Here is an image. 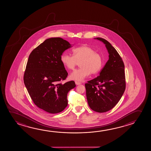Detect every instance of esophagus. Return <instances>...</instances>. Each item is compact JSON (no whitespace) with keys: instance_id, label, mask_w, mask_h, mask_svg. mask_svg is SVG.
Wrapping results in <instances>:
<instances>
[{"instance_id":"obj_1","label":"esophagus","mask_w":151,"mask_h":151,"mask_svg":"<svg viewBox=\"0 0 151 151\" xmlns=\"http://www.w3.org/2000/svg\"><path fill=\"white\" fill-rule=\"evenodd\" d=\"M75 83H76V84H77V85H80V84H81V82H80L79 81H75Z\"/></svg>"}]
</instances>
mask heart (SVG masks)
<instances>
[{
  "mask_svg": "<svg viewBox=\"0 0 151 151\" xmlns=\"http://www.w3.org/2000/svg\"><path fill=\"white\" fill-rule=\"evenodd\" d=\"M73 56L67 53H62L60 61L69 70H73L79 63L80 68L70 74V79L81 81L90 74L98 73L103 66V58L93 48L88 45H82L72 50Z\"/></svg>",
  "mask_w": 151,
  "mask_h": 151,
  "instance_id": "heart-1",
  "label": "heart"
}]
</instances>
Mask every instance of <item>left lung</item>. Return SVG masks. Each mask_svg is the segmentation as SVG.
<instances>
[{
  "label": "left lung",
  "instance_id": "left-lung-1",
  "mask_svg": "<svg viewBox=\"0 0 151 151\" xmlns=\"http://www.w3.org/2000/svg\"><path fill=\"white\" fill-rule=\"evenodd\" d=\"M94 39L105 45L109 59L98 77L85 84L86 98L92 110L106 112L115 106L124 92V65L117 51L109 41L99 37Z\"/></svg>",
  "mask_w": 151,
  "mask_h": 151
}]
</instances>
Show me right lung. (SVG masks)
<instances>
[{"instance_id":"obj_1","label":"right lung","mask_w":151,"mask_h":151,"mask_svg":"<svg viewBox=\"0 0 151 151\" xmlns=\"http://www.w3.org/2000/svg\"><path fill=\"white\" fill-rule=\"evenodd\" d=\"M71 46L61 38H50L29 55L24 85L34 103L47 112L55 114L64 110L68 105V93L76 86L73 81L60 83L68 76L60 57Z\"/></svg>"}]
</instances>
